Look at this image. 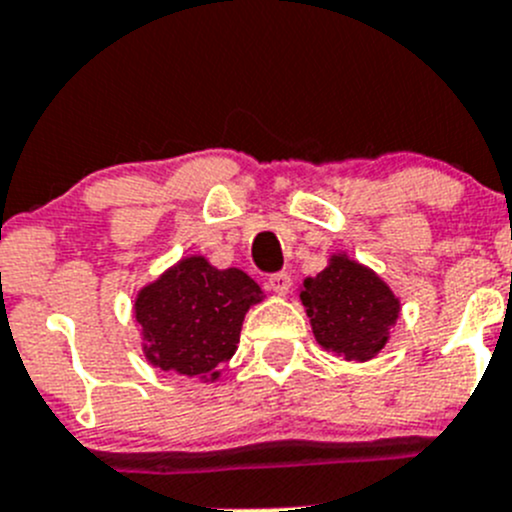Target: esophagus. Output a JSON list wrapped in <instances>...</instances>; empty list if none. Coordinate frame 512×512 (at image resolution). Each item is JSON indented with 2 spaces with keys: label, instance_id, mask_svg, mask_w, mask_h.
Segmentation results:
<instances>
[{
  "label": "esophagus",
  "instance_id": "1",
  "mask_svg": "<svg viewBox=\"0 0 512 512\" xmlns=\"http://www.w3.org/2000/svg\"><path fill=\"white\" fill-rule=\"evenodd\" d=\"M269 289L274 291V294H279V296L289 294V289H291V276L284 274V271H281V274H271V276H269Z\"/></svg>",
  "mask_w": 512,
  "mask_h": 512
}]
</instances>
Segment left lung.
<instances>
[{
  "instance_id": "obj_1",
  "label": "left lung",
  "mask_w": 512,
  "mask_h": 512,
  "mask_svg": "<svg viewBox=\"0 0 512 512\" xmlns=\"http://www.w3.org/2000/svg\"><path fill=\"white\" fill-rule=\"evenodd\" d=\"M299 296L316 342L349 362L377 357L402 309L394 291L347 253H334L321 274L304 279Z\"/></svg>"
}]
</instances>
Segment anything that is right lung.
Instances as JSON below:
<instances>
[{
    "mask_svg": "<svg viewBox=\"0 0 512 512\" xmlns=\"http://www.w3.org/2000/svg\"><path fill=\"white\" fill-rule=\"evenodd\" d=\"M264 291L241 269H216L203 256L170 266L135 299L143 352L153 367L213 382L236 354L243 316Z\"/></svg>",
    "mask_w": 512,
    "mask_h": 512,
    "instance_id": "obj_1",
    "label": "right lung"
}]
</instances>
